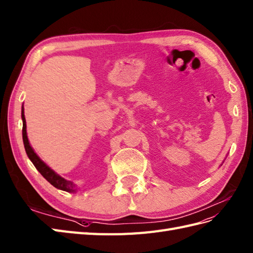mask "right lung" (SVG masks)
<instances>
[{
  "label": "right lung",
  "instance_id": "add662e5",
  "mask_svg": "<svg viewBox=\"0 0 253 253\" xmlns=\"http://www.w3.org/2000/svg\"><path fill=\"white\" fill-rule=\"evenodd\" d=\"M21 119H22V139H23L24 149H26L29 159L31 160V162L33 163L36 169H38L42 174V176L44 177L48 182H50L54 188L62 191H66V192H71V193L76 192L77 184H75L71 180H66L65 178L61 177L59 174L55 173L53 169L49 168V166L42 161L38 155H36V152L34 151L32 146L30 145V141L28 139V134H27V122H26V117H24L23 105L21 108Z\"/></svg>",
  "mask_w": 253,
  "mask_h": 253
}]
</instances>
